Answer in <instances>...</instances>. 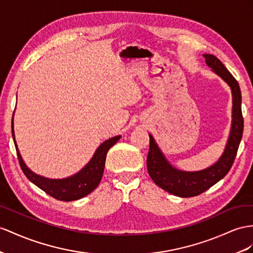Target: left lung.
<instances>
[{
  "label": "left lung",
  "instance_id": "left-lung-1",
  "mask_svg": "<svg viewBox=\"0 0 253 253\" xmlns=\"http://www.w3.org/2000/svg\"><path fill=\"white\" fill-rule=\"evenodd\" d=\"M207 66L229 84L233 97L232 126L228 143L222 156L215 165L202 171L186 172L175 169L166 159L153 135L150 134V151L146 164L154 183L174 196L188 198L199 196L223 178L232 168L243 137L244 118L242 113V93L239 84L224 65L215 55L203 54Z\"/></svg>",
  "mask_w": 253,
  "mask_h": 253
}]
</instances>
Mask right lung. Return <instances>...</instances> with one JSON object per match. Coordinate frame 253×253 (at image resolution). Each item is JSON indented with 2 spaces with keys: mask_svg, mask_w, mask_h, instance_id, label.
<instances>
[{
  "mask_svg": "<svg viewBox=\"0 0 253 253\" xmlns=\"http://www.w3.org/2000/svg\"><path fill=\"white\" fill-rule=\"evenodd\" d=\"M11 133L12 138H14L19 164H20L24 175L32 183L40 187L42 190L48 193L49 196L60 201H67V202L68 201L79 200L96 189V187L100 183L103 170H105L107 153L110 150V147H112L121 139V135H116V137H113L101 143L96 150L92 159L88 161V164L75 175L63 179H50L37 175L25 166L15 140L14 120L11 121Z\"/></svg>",
  "mask_w": 253,
  "mask_h": 253,
  "instance_id": "obj_1",
  "label": "right lung"
}]
</instances>
